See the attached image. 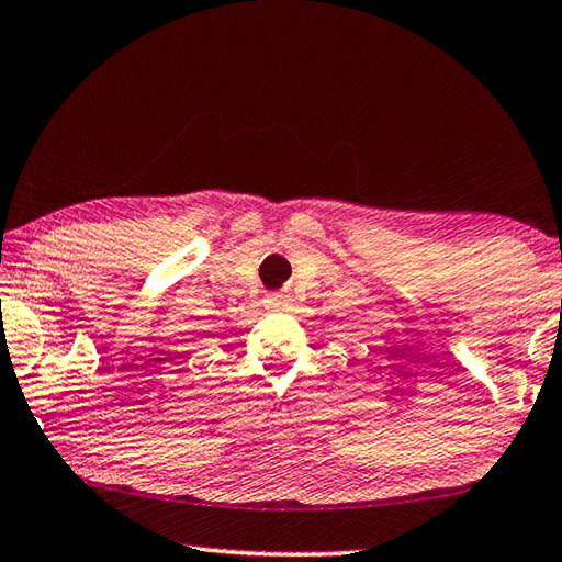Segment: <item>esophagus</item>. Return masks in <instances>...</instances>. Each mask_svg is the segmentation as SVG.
I'll use <instances>...</instances> for the list:
<instances>
[{"instance_id":"34e87169","label":"esophagus","mask_w":562,"mask_h":562,"mask_svg":"<svg viewBox=\"0 0 562 562\" xmlns=\"http://www.w3.org/2000/svg\"><path fill=\"white\" fill-rule=\"evenodd\" d=\"M286 301L289 299L283 296V293H269V296H266V306H269V308H281Z\"/></svg>"}]
</instances>
